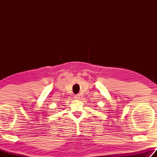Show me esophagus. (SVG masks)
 Here are the masks:
<instances>
[{"mask_svg": "<svg viewBox=\"0 0 157 157\" xmlns=\"http://www.w3.org/2000/svg\"><path fill=\"white\" fill-rule=\"evenodd\" d=\"M74 98H75V100H78V99H79V98H80V95H75V96H74Z\"/></svg>", "mask_w": 157, "mask_h": 157, "instance_id": "esophagus-1", "label": "esophagus"}]
</instances>
